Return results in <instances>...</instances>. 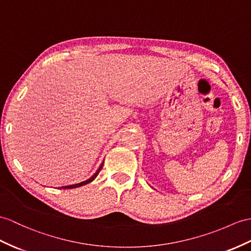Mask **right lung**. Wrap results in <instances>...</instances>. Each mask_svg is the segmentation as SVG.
Listing matches in <instances>:
<instances>
[{
  "label": "right lung",
  "mask_w": 251,
  "mask_h": 251,
  "mask_svg": "<svg viewBox=\"0 0 251 251\" xmlns=\"http://www.w3.org/2000/svg\"><path fill=\"white\" fill-rule=\"evenodd\" d=\"M102 166H103V163L101 164V166L99 167V169L97 170V173L91 176L90 179H88V180H86V181H84V182H81V183H77V184H73V185H68V186H63L62 188H64V189H70V188H75V187H79V186H82V185H85V184H88V183H90L91 181H94L95 179H96V176H98V174H99L100 172H101V169H102Z\"/></svg>",
  "instance_id": "add662e5"
}]
</instances>
